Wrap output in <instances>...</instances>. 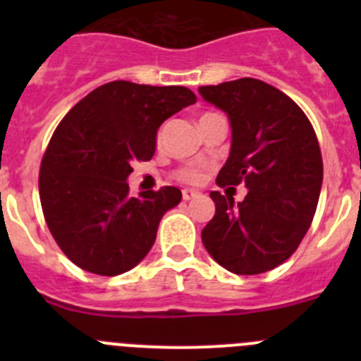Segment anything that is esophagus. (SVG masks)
<instances>
[{
  "instance_id": "obj_1",
  "label": "esophagus",
  "mask_w": 361,
  "mask_h": 361,
  "mask_svg": "<svg viewBox=\"0 0 361 361\" xmlns=\"http://www.w3.org/2000/svg\"><path fill=\"white\" fill-rule=\"evenodd\" d=\"M195 197H199V191H195V190H183V199L184 200H191V199H195Z\"/></svg>"
}]
</instances>
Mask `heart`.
Masks as SVG:
<instances>
[{"instance_id":"b5f03b06","label":"heart","mask_w":361,"mask_h":361,"mask_svg":"<svg viewBox=\"0 0 361 361\" xmlns=\"http://www.w3.org/2000/svg\"><path fill=\"white\" fill-rule=\"evenodd\" d=\"M177 177L180 178V180H184V183H199L202 173H200L197 168H184V170L178 171Z\"/></svg>"}]
</instances>
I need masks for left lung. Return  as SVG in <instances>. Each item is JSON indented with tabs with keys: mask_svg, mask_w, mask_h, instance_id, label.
I'll use <instances>...</instances> for the list:
<instances>
[{
	"mask_svg": "<svg viewBox=\"0 0 361 361\" xmlns=\"http://www.w3.org/2000/svg\"><path fill=\"white\" fill-rule=\"evenodd\" d=\"M199 94L231 124L216 184L247 188L242 202L209 193L215 215L202 229L204 247L235 275L275 269L295 253L317 212L324 164L314 130L291 97L258 79L200 86Z\"/></svg>",
	"mask_w": 361,
	"mask_h": 361,
	"instance_id": "left-lung-1",
	"label": "left lung"
}]
</instances>
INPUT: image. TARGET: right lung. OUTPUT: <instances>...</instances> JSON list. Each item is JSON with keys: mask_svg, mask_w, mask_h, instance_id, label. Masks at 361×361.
<instances>
[{"mask_svg": "<svg viewBox=\"0 0 361 361\" xmlns=\"http://www.w3.org/2000/svg\"><path fill=\"white\" fill-rule=\"evenodd\" d=\"M197 103L186 86L111 81L59 123L41 161L44 220L63 253L95 275L126 273L152 250L159 222L183 193L164 186L130 195L133 161H149L157 130Z\"/></svg>", "mask_w": 361, "mask_h": 361, "instance_id": "right-lung-1", "label": "right lung"}]
</instances>
